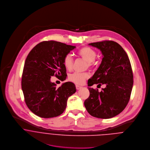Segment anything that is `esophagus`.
<instances>
[{
	"label": "esophagus",
	"mask_w": 150,
	"mask_h": 150,
	"mask_svg": "<svg viewBox=\"0 0 150 150\" xmlns=\"http://www.w3.org/2000/svg\"><path fill=\"white\" fill-rule=\"evenodd\" d=\"M76 89H77V90H79L81 89V88H82V87H81V86H78V85H76Z\"/></svg>",
	"instance_id": "34e87169"
}]
</instances>
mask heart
<instances>
[{
  "mask_svg": "<svg viewBox=\"0 0 150 150\" xmlns=\"http://www.w3.org/2000/svg\"><path fill=\"white\" fill-rule=\"evenodd\" d=\"M77 54L87 62L88 67H93L94 65L95 60L97 57V52L94 49L88 47H83L78 50ZM63 63L66 69L69 70H71L73 66V59L72 56L69 53L66 54L63 57ZM89 77L90 74L88 73L75 72L69 76V80L76 84L81 85L84 83L86 80Z\"/></svg>",
  "mask_w": 150,
  "mask_h": 150,
  "instance_id": "1",
  "label": "heart"
}]
</instances>
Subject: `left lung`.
<instances>
[{
	"label": "left lung",
	"instance_id": "8db88e82",
	"mask_svg": "<svg viewBox=\"0 0 150 150\" xmlns=\"http://www.w3.org/2000/svg\"><path fill=\"white\" fill-rule=\"evenodd\" d=\"M100 50L102 62L93 76L88 80L89 97L84 106L93 116L109 119L122 112L127 106L133 85V74L126 52L117 42L102 41L89 44ZM94 83L105 84L100 92L90 87Z\"/></svg>",
	"mask_w": 150,
	"mask_h": 150
}]
</instances>
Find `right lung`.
Returning a JSON list of instances; mask_svg holds the SVG:
<instances>
[{"instance_id":"add662e5","label":"right lung","mask_w":150,"mask_h":150,"mask_svg":"<svg viewBox=\"0 0 150 150\" xmlns=\"http://www.w3.org/2000/svg\"><path fill=\"white\" fill-rule=\"evenodd\" d=\"M76 48L54 41H42L28 53L24 63L21 88L25 103L35 115L44 118L60 115L68 98L76 91L75 85L66 82L57 88L51 76L66 79L64 56Z\"/></svg>"}]
</instances>
